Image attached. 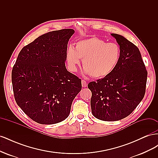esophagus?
<instances>
[{
  "label": "esophagus",
  "instance_id": "1",
  "mask_svg": "<svg viewBox=\"0 0 158 158\" xmlns=\"http://www.w3.org/2000/svg\"><path fill=\"white\" fill-rule=\"evenodd\" d=\"M82 87H84V88L86 87V86H87V82H86V81L84 80H82Z\"/></svg>",
  "mask_w": 158,
  "mask_h": 158
}]
</instances>
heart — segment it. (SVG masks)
<instances>
[{
  "instance_id": "obj_1",
  "label": "heart",
  "mask_w": 158,
  "mask_h": 158,
  "mask_svg": "<svg viewBox=\"0 0 158 158\" xmlns=\"http://www.w3.org/2000/svg\"><path fill=\"white\" fill-rule=\"evenodd\" d=\"M121 56L119 46L106 43L98 37H91L76 43L75 48L69 47L66 63L71 72H76L80 60H82L84 72L95 78H102L116 68Z\"/></svg>"
}]
</instances>
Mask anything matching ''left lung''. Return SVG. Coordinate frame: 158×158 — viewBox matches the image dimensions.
Here are the masks:
<instances>
[{
  "label": "left lung",
  "instance_id": "obj_1",
  "mask_svg": "<svg viewBox=\"0 0 158 158\" xmlns=\"http://www.w3.org/2000/svg\"><path fill=\"white\" fill-rule=\"evenodd\" d=\"M120 46L121 56L111 74L91 82V108L95 117L115 121L128 116L144 98L148 72L138 47L123 36L112 33Z\"/></svg>",
  "mask_w": 158,
  "mask_h": 158
}]
</instances>
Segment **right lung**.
I'll list each match as a JSON object with an SVG mask.
<instances>
[{
	"label": "right lung",
	"mask_w": 158,
	"mask_h": 158,
	"mask_svg": "<svg viewBox=\"0 0 158 158\" xmlns=\"http://www.w3.org/2000/svg\"><path fill=\"white\" fill-rule=\"evenodd\" d=\"M73 29L52 31L23 47L12 70L14 96L33 121L51 125L68 117L81 79L66 69Z\"/></svg>",
	"instance_id": "add662e5"
}]
</instances>
